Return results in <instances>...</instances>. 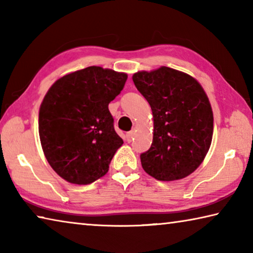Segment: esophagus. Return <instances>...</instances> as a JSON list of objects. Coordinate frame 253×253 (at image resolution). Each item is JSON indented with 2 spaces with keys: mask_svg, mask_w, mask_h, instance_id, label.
<instances>
[{
  "mask_svg": "<svg viewBox=\"0 0 253 253\" xmlns=\"http://www.w3.org/2000/svg\"><path fill=\"white\" fill-rule=\"evenodd\" d=\"M134 135H135V131L134 130L127 132V134H126V139H127L128 143L131 142L132 138H134Z\"/></svg>",
  "mask_w": 253,
  "mask_h": 253,
  "instance_id": "1",
  "label": "esophagus"
}]
</instances>
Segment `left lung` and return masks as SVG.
Returning a JSON list of instances; mask_svg holds the SVG:
<instances>
[{
  "mask_svg": "<svg viewBox=\"0 0 253 253\" xmlns=\"http://www.w3.org/2000/svg\"><path fill=\"white\" fill-rule=\"evenodd\" d=\"M132 81L153 111V143L140 154L145 172L158 181H175L199 168L211 146L213 113L198 80L161 67L138 71Z\"/></svg>",
  "mask_w": 253,
  "mask_h": 253,
  "instance_id": "1",
  "label": "left lung"
}]
</instances>
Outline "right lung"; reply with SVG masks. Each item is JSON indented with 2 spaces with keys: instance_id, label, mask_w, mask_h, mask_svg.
Listing matches in <instances>:
<instances>
[{
  "instance_id": "1",
  "label": "right lung",
  "mask_w": 253,
  "mask_h": 253,
  "mask_svg": "<svg viewBox=\"0 0 253 253\" xmlns=\"http://www.w3.org/2000/svg\"><path fill=\"white\" fill-rule=\"evenodd\" d=\"M126 80L124 72L92 66L61 77L46 92L39 111L41 146L67 182L85 185L108 172L124 144L108 105Z\"/></svg>"
}]
</instances>
